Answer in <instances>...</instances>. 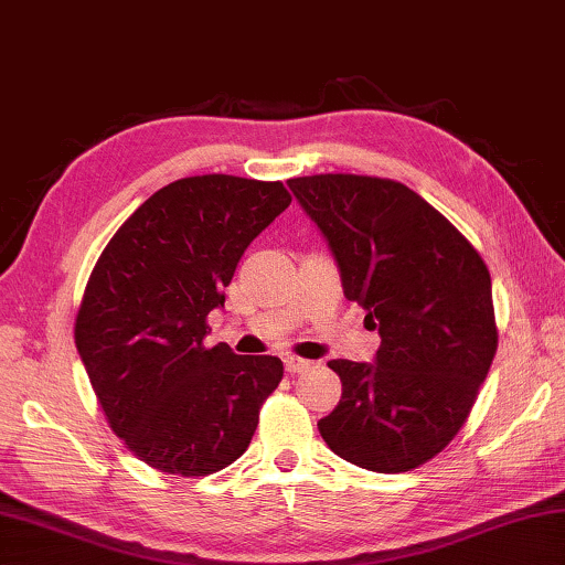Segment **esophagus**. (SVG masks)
I'll return each mask as SVG.
<instances>
[{
  "label": "esophagus",
  "mask_w": 565,
  "mask_h": 565,
  "mask_svg": "<svg viewBox=\"0 0 565 565\" xmlns=\"http://www.w3.org/2000/svg\"><path fill=\"white\" fill-rule=\"evenodd\" d=\"M284 365H286V371H289V373H306L313 363H311V361H303V358L289 355V358H286V361H284Z\"/></svg>",
  "instance_id": "obj_1"
}]
</instances>
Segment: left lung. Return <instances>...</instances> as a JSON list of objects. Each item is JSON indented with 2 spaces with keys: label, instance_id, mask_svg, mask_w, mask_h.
<instances>
[{
  "label": "left lung",
  "instance_id": "8db88e82",
  "mask_svg": "<svg viewBox=\"0 0 565 565\" xmlns=\"http://www.w3.org/2000/svg\"><path fill=\"white\" fill-rule=\"evenodd\" d=\"M289 190L321 230L345 299L381 335L373 363H328L343 395L318 433L338 457L381 475L425 465L465 425L494 361L487 264L403 182L311 175Z\"/></svg>",
  "mask_w": 565,
  "mask_h": 565
}]
</instances>
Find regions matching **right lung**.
<instances>
[{"label":"right lung","instance_id":"right-lung-1","mask_svg":"<svg viewBox=\"0 0 565 565\" xmlns=\"http://www.w3.org/2000/svg\"><path fill=\"white\" fill-rule=\"evenodd\" d=\"M289 204L281 182L175 180L122 222L90 271L76 348L110 429L146 465L204 477L249 447L284 365L204 335L242 254Z\"/></svg>","mask_w":565,"mask_h":565}]
</instances>
